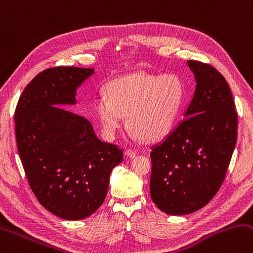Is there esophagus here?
<instances>
[{
    "instance_id": "esophagus-1",
    "label": "esophagus",
    "mask_w": 253,
    "mask_h": 253,
    "mask_svg": "<svg viewBox=\"0 0 253 253\" xmlns=\"http://www.w3.org/2000/svg\"><path fill=\"white\" fill-rule=\"evenodd\" d=\"M125 155L127 156V157H130V158H134L136 156V151L132 150V149H126L125 151Z\"/></svg>"
}]
</instances>
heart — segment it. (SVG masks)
I'll list each match as a JSON object with an SVG mask.
<instances>
[{"label":"heart","mask_w":253,"mask_h":253,"mask_svg":"<svg viewBox=\"0 0 253 253\" xmlns=\"http://www.w3.org/2000/svg\"><path fill=\"white\" fill-rule=\"evenodd\" d=\"M186 97V87L176 74L134 73L114 80L107 95L95 99L94 111L103 135L114 139L124 125L132 139L157 141L172 130Z\"/></svg>","instance_id":"1"}]
</instances>
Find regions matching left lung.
I'll list each match as a JSON object with an SVG mask.
<instances>
[{"mask_svg": "<svg viewBox=\"0 0 253 253\" xmlns=\"http://www.w3.org/2000/svg\"><path fill=\"white\" fill-rule=\"evenodd\" d=\"M196 89L183 119L151 147L150 196L165 213L205 207L226 177L237 142L238 115L226 79L209 64L188 61Z\"/></svg>", "mask_w": 253, "mask_h": 253, "instance_id": "left-lung-1", "label": "left lung"}]
</instances>
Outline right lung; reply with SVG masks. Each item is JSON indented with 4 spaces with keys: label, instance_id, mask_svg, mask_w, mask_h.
<instances>
[{
    "label": "right lung",
    "instance_id": "right-lung-1",
    "mask_svg": "<svg viewBox=\"0 0 253 253\" xmlns=\"http://www.w3.org/2000/svg\"><path fill=\"white\" fill-rule=\"evenodd\" d=\"M94 73L47 68L27 84L15 109L17 150L31 189L45 209L66 220L99 208L124 157L116 145L97 138L86 118L64 109L76 104L77 88Z\"/></svg>",
    "mask_w": 253,
    "mask_h": 253
}]
</instances>
